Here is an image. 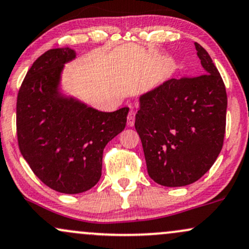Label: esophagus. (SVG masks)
I'll return each instance as SVG.
<instances>
[{
    "instance_id": "1",
    "label": "esophagus",
    "mask_w": 249,
    "mask_h": 249,
    "mask_svg": "<svg viewBox=\"0 0 249 249\" xmlns=\"http://www.w3.org/2000/svg\"><path fill=\"white\" fill-rule=\"evenodd\" d=\"M134 121H136V112H134L133 110H131V111L128 112V116H127V125H128V126H133Z\"/></svg>"
}]
</instances>
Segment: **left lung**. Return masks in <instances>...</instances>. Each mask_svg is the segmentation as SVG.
I'll use <instances>...</instances> for the list:
<instances>
[{"label": "left lung", "instance_id": "1", "mask_svg": "<svg viewBox=\"0 0 249 249\" xmlns=\"http://www.w3.org/2000/svg\"><path fill=\"white\" fill-rule=\"evenodd\" d=\"M195 46L204 74L166 81L140 97L136 115L148 175L164 187L196 182L223 148L225 85L209 53Z\"/></svg>", "mask_w": 249, "mask_h": 249}]
</instances>
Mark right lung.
<instances>
[{
  "instance_id": "1",
  "label": "right lung",
  "mask_w": 249,
  "mask_h": 249,
  "mask_svg": "<svg viewBox=\"0 0 249 249\" xmlns=\"http://www.w3.org/2000/svg\"><path fill=\"white\" fill-rule=\"evenodd\" d=\"M70 47L46 51L20 86L16 106L18 147L35 175L62 194H80L100 181L103 149L126 125L128 107L102 112L58 91Z\"/></svg>"
}]
</instances>
